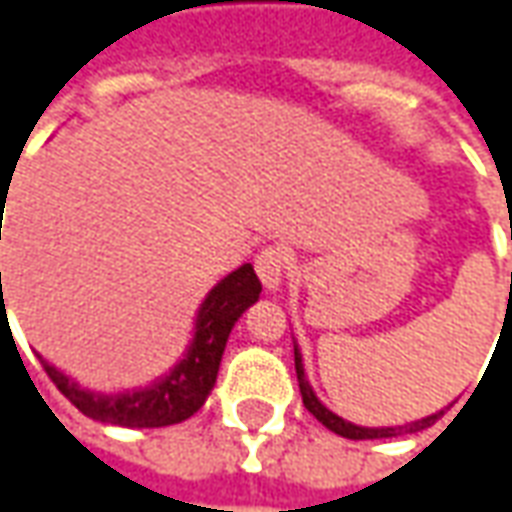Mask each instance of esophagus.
I'll use <instances>...</instances> for the list:
<instances>
[{"label":"esophagus","mask_w":512,"mask_h":512,"mask_svg":"<svg viewBox=\"0 0 512 512\" xmlns=\"http://www.w3.org/2000/svg\"><path fill=\"white\" fill-rule=\"evenodd\" d=\"M255 269L257 277H260V283L266 285V288H277V285L283 283L285 269H288V255H285V249H280V246H266V249H260V255L255 257Z\"/></svg>","instance_id":"1"}]
</instances>
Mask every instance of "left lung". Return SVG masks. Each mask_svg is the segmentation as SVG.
Wrapping results in <instances>:
<instances>
[{
    "instance_id": "left-lung-1",
    "label": "left lung",
    "mask_w": 512,
    "mask_h": 512,
    "mask_svg": "<svg viewBox=\"0 0 512 512\" xmlns=\"http://www.w3.org/2000/svg\"><path fill=\"white\" fill-rule=\"evenodd\" d=\"M294 367H297V381H300V392H302V403H305V409L311 412V415L322 423V426H328L330 431H336V434H342L347 440H381V437H398L403 431H420L431 426L437 417L443 415H431L423 417V420H415V423H406V426H395V429H361V426H353V423H347L339 415H333L330 409H325L319 398L314 395V389L308 384V378H305V370H302V356L300 350L294 347Z\"/></svg>"
}]
</instances>
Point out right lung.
<instances>
[{"mask_svg":"<svg viewBox=\"0 0 512 512\" xmlns=\"http://www.w3.org/2000/svg\"><path fill=\"white\" fill-rule=\"evenodd\" d=\"M260 291L263 285L249 263L224 277L198 311L196 339L182 358V364L151 387L117 392V395H95L69 381L64 373H58L41 358L44 373L50 375V381L61 389V395L75 403L83 415L100 423L125 426V429H159V426L182 423L190 415H196L207 401L227 347L229 330L238 322V316L252 302H257Z\"/></svg>","mask_w":512,"mask_h":512,"instance_id":"right-lung-1","label":"right lung"}]
</instances>
